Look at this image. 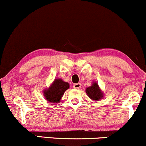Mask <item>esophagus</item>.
<instances>
[{
    "label": "esophagus",
    "instance_id": "esophagus-1",
    "mask_svg": "<svg viewBox=\"0 0 146 146\" xmlns=\"http://www.w3.org/2000/svg\"><path fill=\"white\" fill-rule=\"evenodd\" d=\"M73 87L74 88V89H80V87H81V84L80 83H75L73 85Z\"/></svg>",
    "mask_w": 146,
    "mask_h": 146
}]
</instances>
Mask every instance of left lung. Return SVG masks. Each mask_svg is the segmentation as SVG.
Listing matches in <instances>:
<instances>
[{
    "label": "left lung",
    "instance_id": "obj_1",
    "mask_svg": "<svg viewBox=\"0 0 146 146\" xmlns=\"http://www.w3.org/2000/svg\"><path fill=\"white\" fill-rule=\"evenodd\" d=\"M86 92H87L88 96L93 100L98 101L101 100L103 97V93L99 88L97 82H93L92 86H90L89 87L87 88Z\"/></svg>",
    "mask_w": 146,
    "mask_h": 146
}]
</instances>
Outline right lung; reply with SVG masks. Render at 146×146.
<instances>
[{"label":"right lung","mask_w":146,"mask_h":146,"mask_svg":"<svg viewBox=\"0 0 146 146\" xmlns=\"http://www.w3.org/2000/svg\"><path fill=\"white\" fill-rule=\"evenodd\" d=\"M69 84L63 81L62 79H55L49 89L44 91V95L46 100L55 104L60 102L61 98L65 91L69 88Z\"/></svg>","instance_id":"add662e5"}]
</instances>
